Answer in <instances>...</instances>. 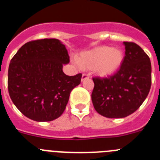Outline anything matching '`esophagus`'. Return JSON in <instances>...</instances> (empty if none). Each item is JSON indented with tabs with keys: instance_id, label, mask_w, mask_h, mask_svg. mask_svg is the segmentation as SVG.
I'll return each mask as SVG.
<instances>
[{
	"instance_id": "obj_1",
	"label": "esophagus",
	"mask_w": 160,
	"mask_h": 160,
	"mask_svg": "<svg viewBox=\"0 0 160 160\" xmlns=\"http://www.w3.org/2000/svg\"><path fill=\"white\" fill-rule=\"evenodd\" d=\"M90 78V76L88 75V74H87V73H83L82 76V82H83L85 80V79H87Z\"/></svg>"
}]
</instances>
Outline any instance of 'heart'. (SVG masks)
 I'll return each instance as SVG.
<instances>
[{"instance_id": "obj_1", "label": "heart", "mask_w": 160, "mask_h": 160, "mask_svg": "<svg viewBox=\"0 0 160 160\" xmlns=\"http://www.w3.org/2000/svg\"><path fill=\"white\" fill-rule=\"evenodd\" d=\"M82 70H93L100 77H110L116 73L124 60L123 52L119 49L102 46L83 51L75 58Z\"/></svg>"}]
</instances>
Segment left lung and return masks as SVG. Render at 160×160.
<instances>
[{
    "label": "left lung",
    "instance_id": "8db88e82",
    "mask_svg": "<svg viewBox=\"0 0 160 160\" xmlns=\"http://www.w3.org/2000/svg\"><path fill=\"white\" fill-rule=\"evenodd\" d=\"M125 57L119 70L108 78H93V105L107 118L127 117L139 108L152 86V65L137 44L124 42Z\"/></svg>",
    "mask_w": 160,
    "mask_h": 160
}]
</instances>
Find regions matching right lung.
I'll list each match as a JSON object with an SVG mask.
<instances>
[{"instance_id": "1", "label": "right lung", "mask_w": 160, "mask_h": 160, "mask_svg": "<svg viewBox=\"0 0 160 160\" xmlns=\"http://www.w3.org/2000/svg\"><path fill=\"white\" fill-rule=\"evenodd\" d=\"M69 62L66 46L55 38L31 41L18 49L8 66V90L25 116L49 122L62 114L82 78V73L65 74L62 66Z\"/></svg>"}]
</instances>
